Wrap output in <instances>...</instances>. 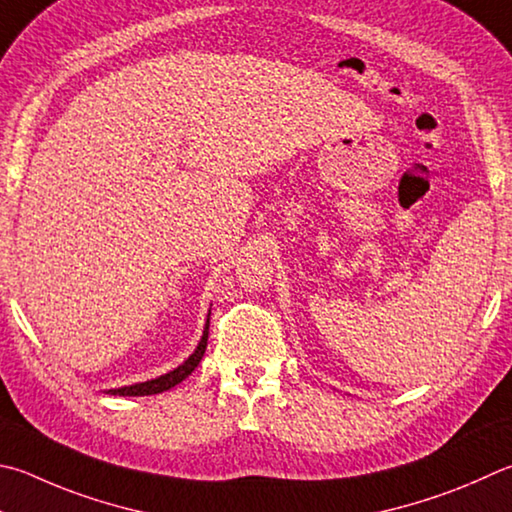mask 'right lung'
Here are the masks:
<instances>
[{"instance_id":"obj_1","label":"right lung","mask_w":512,"mask_h":512,"mask_svg":"<svg viewBox=\"0 0 512 512\" xmlns=\"http://www.w3.org/2000/svg\"><path fill=\"white\" fill-rule=\"evenodd\" d=\"M208 327H210V318L206 322V331H203L201 342L197 351L192 353V356L183 362V365L176 367L170 374H165L161 378H154V380H147V383H138V385H129V387H120V389H109V394L114 396H150V394H161L167 392V389H172L174 385H179L181 380L188 378L197 365L203 358V353H206L208 347Z\"/></svg>"}]
</instances>
